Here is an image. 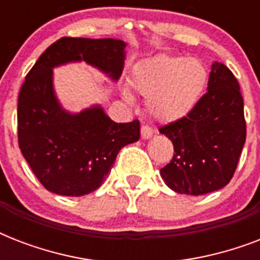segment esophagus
Returning a JSON list of instances; mask_svg holds the SVG:
<instances>
[{
  "label": "esophagus",
  "mask_w": 260,
  "mask_h": 260,
  "mask_svg": "<svg viewBox=\"0 0 260 260\" xmlns=\"http://www.w3.org/2000/svg\"><path fill=\"white\" fill-rule=\"evenodd\" d=\"M140 134H142L143 139H150L154 135V129L148 125H142L140 128Z\"/></svg>",
  "instance_id": "esophagus-1"
}]
</instances>
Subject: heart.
Wrapping results in <instances>:
<instances>
[{
	"instance_id": "heart-1",
	"label": "heart",
	"mask_w": 260,
	"mask_h": 260,
	"mask_svg": "<svg viewBox=\"0 0 260 260\" xmlns=\"http://www.w3.org/2000/svg\"><path fill=\"white\" fill-rule=\"evenodd\" d=\"M208 82V71L197 59L156 55L136 64L132 87L147 98L148 113L159 121H177L194 109Z\"/></svg>"
}]
</instances>
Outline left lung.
<instances>
[{"label": "left lung", "instance_id": "8db88e82", "mask_svg": "<svg viewBox=\"0 0 260 260\" xmlns=\"http://www.w3.org/2000/svg\"><path fill=\"white\" fill-rule=\"evenodd\" d=\"M174 155L160 169L166 185L179 194L201 196L230 183L244 143L246 118L238 79L214 63L206 91L187 116L159 128Z\"/></svg>", "mask_w": 260, "mask_h": 260}]
</instances>
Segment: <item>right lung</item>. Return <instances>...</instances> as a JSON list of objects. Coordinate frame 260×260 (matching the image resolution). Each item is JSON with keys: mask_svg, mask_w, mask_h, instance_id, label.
<instances>
[{"mask_svg": "<svg viewBox=\"0 0 260 260\" xmlns=\"http://www.w3.org/2000/svg\"><path fill=\"white\" fill-rule=\"evenodd\" d=\"M125 43L116 39L60 38L26 74L18 94L17 138L40 183L60 196L79 197L102 185L122 147L138 142L140 122L112 121L94 106L70 114L52 89V67L85 60L118 79Z\"/></svg>", "mask_w": 260, "mask_h": 260, "instance_id": "obj_1", "label": "right lung"}]
</instances>
